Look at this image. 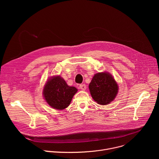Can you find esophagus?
<instances>
[{
    "mask_svg": "<svg viewBox=\"0 0 159 159\" xmlns=\"http://www.w3.org/2000/svg\"><path fill=\"white\" fill-rule=\"evenodd\" d=\"M79 88L82 90H85L86 89V85L85 84H80L79 85Z\"/></svg>",
    "mask_w": 159,
    "mask_h": 159,
    "instance_id": "1",
    "label": "esophagus"
}]
</instances>
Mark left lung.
Listing matches in <instances>:
<instances>
[{"instance_id":"left-lung-1","label":"left lung","mask_w":159,"mask_h":159,"mask_svg":"<svg viewBox=\"0 0 159 159\" xmlns=\"http://www.w3.org/2000/svg\"><path fill=\"white\" fill-rule=\"evenodd\" d=\"M89 88L93 99L99 104L106 105L115 99L118 86L111 75L106 72L94 75Z\"/></svg>"}]
</instances>
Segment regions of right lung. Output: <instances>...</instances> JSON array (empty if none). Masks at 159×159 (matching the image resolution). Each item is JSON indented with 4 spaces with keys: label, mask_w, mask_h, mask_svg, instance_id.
I'll list each match as a JSON object with an SVG mask.
<instances>
[{
    "label": "right lung",
    "mask_w": 159,
    "mask_h": 159,
    "mask_svg": "<svg viewBox=\"0 0 159 159\" xmlns=\"http://www.w3.org/2000/svg\"><path fill=\"white\" fill-rule=\"evenodd\" d=\"M77 92L75 87L69 86L61 77L57 76L50 79L44 85L43 96L51 107L62 110L69 106Z\"/></svg>",
    "instance_id": "right-lung-1"
}]
</instances>
